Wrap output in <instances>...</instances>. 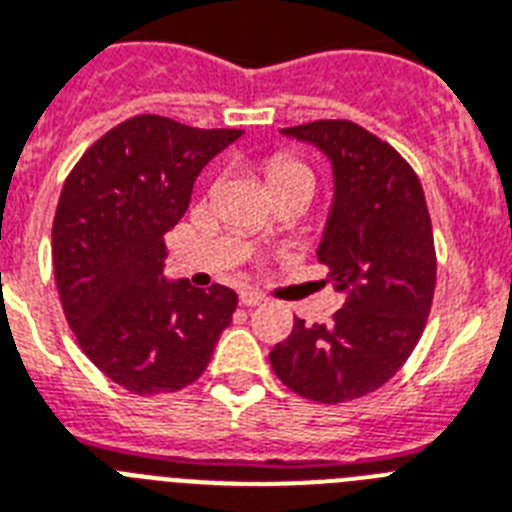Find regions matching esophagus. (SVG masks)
Instances as JSON below:
<instances>
[{"mask_svg":"<svg viewBox=\"0 0 512 512\" xmlns=\"http://www.w3.org/2000/svg\"><path fill=\"white\" fill-rule=\"evenodd\" d=\"M239 302H242L244 307H260V304L265 302V296L257 294V291H242V296H239Z\"/></svg>","mask_w":512,"mask_h":512,"instance_id":"esophagus-1","label":"esophagus"}]
</instances>
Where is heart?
Wrapping results in <instances>:
<instances>
[{
    "mask_svg": "<svg viewBox=\"0 0 512 512\" xmlns=\"http://www.w3.org/2000/svg\"><path fill=\"white\" fill-rule=\"evenodd\" d=\"M268 174H270V182H273V187L281 182H286V179H294V176H309V179H312V171H309L302 161H296V158H291V156L270 158Z\"/></svg>",
    "mask_w": 512,
    "mask_h": 512,
    "instance_id": "1",
    "label": "heart"
}]
</instances>
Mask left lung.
I'll use <instances>...</instances> for the list:
<instances>
[{"instance_id":"8db88e82","label":"left lung","mask_w":512,"mask_h":512,"mask_svg":"<svg viewBox=\"0 0 512 512\" xmlns=\"http://www.w3.org/2000/svg\"><path fill=\"white\" fill-rule=\"evenodd\" d=\"M281 132L333 163L336 197L317 260L346 304L325 325L296 317L291 336L270 351V367L309 401H354L406 364L427 325L437 278L427 200L409 161L349 119Z\"/></svg>"}]
</instances>
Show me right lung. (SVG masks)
<instances>
[{
    "label": "right lung",
    "instance_id": "right-lung-1",
    "mask_svg": "<svg viewBox=\"0 0 512 512\" xmlns=\"http://www.w3.org/2000/svg\"><path fill=\"white\" fill-rule=\"evenodd\" d=\"M239 135L140 114L98 137L64 182L51 226L64 317L83 354L130 393L192 385L229 328L234 291L166 281L163 236L205 163Z\"/></svg>",
    "mask_w": 512,
    "mask_h": 512
}]
</instances>
